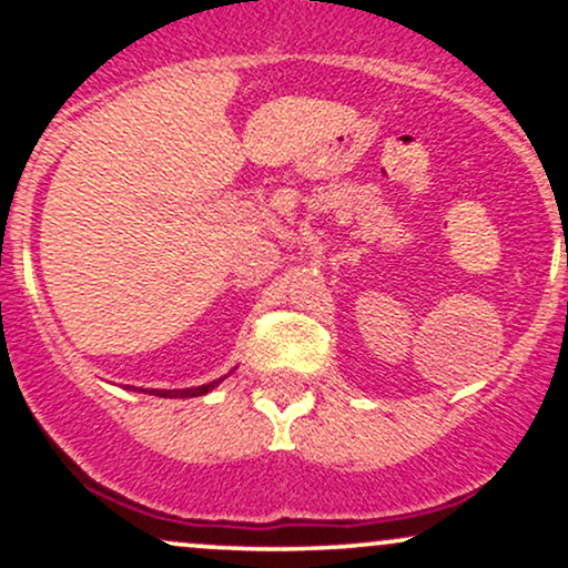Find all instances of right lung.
<instances>
[{
    "mask_svg": "<svg viewBox=\"0 0 568 568\" xmlns=\"http://www.w3.org/2000/svg\"><path fill=\"white\" fill-rule=\"evenodd\" d=\"M219 382H221V379H219ZM219 382L202 384V387H192V389H152V395H160V397H197V395L211 393V389L216 387Z\"/></svg>",
    "mask_w": 568,
    "mask_h": 568,
    "instance_id": "add662e5",
    "label": "right lung"
}]
</instances>
